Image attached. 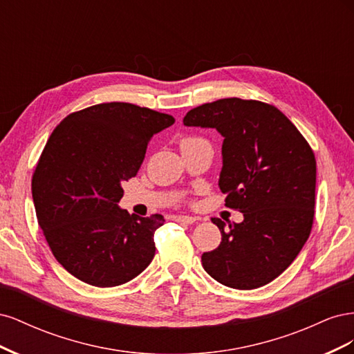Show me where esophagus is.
Wrapping results in <instances>:
<instances>
[{
	"instance_id": "34e87169",
	"label": "esophagus",
	"mask_w": 354,
	"mask_h": 354,
	"mask_svg": "<svg viewBox=\"0 0 354 354\" xmlns=\"http://www.w3.org/2000/svg\"><path fill=\"white\" fill-rule=\"evenodd\" d=\"M173 220L177 223H181V224H192L196 221L195 217H189V216H174Z\"/></svg>"
}]
</instances>
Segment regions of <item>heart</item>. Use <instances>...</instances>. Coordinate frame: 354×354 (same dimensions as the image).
I'll return each mask as SVG.
<instances>
[{
    "instance_id": "obj_1",
    "label": "heart",
    "mask_w": 354,
    "mask_h": 354,
    "mask_svg": "<svg viewBox=\"0 0 354 354\" xmlns=\"http://www.w3.org/2000/svg\"><path fill=\"white\" fill-rule=\"evenodd\" d=\"M199 142H203L202 137H198V136H187V137H183L180 140V147L185 149V147H189V146H194Z\"/></svg>"
}]
</instances>
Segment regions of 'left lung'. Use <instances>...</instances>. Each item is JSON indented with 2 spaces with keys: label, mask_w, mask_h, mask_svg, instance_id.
Returning <instances> with one entry per match:
<instances>
[{
  "label": "left lung",
  "mask_w": 354,
  "mask_h": 354,
  "mask_svg": "<svg viewBox=\"0 0 354 354\" xmlns=\"http://www.w3.org/2000/svg\"><path fill=\"white\" fill-rule=\"evenodd\" d=\"M224 137L218 186L242 223L211 221L221 232L202 266L234 289L267 285L297 259L315 218L316 158L298 128L273 104L238 97L201 104L183 118Z\"/></svg>",
  "instance_id": "1"
}]
</instances>
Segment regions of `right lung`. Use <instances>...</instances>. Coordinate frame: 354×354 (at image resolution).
I'll list each match as a JSON object with an SVG mask.
<instances>
[{"label":"right lung","mask_w":354,"mask_h":354,"mask_svg":"<svg viewBox=\"0 0 354 354\" xmlns=\"http://www.w3.org/2000/svg\"><path fill=\"white\" fill-rule=\"evenodd\" d=\"M174 118L124 102L68 115L51 133L32 176V198L56 260L80 281L111 288L134 279L155 255L160 214L121 209L151 138Z\"/></svg>","instance_id":"obj_1"}]
</instances>
